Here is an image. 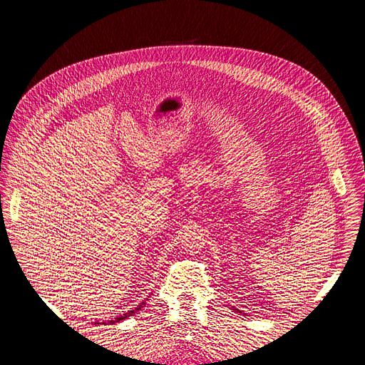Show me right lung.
Returning <instances> with one entry per match:
<instances>
[{"instance_id": "right-lung-1", "label": "right lung", "mask_w": 365, "mask_h": 365, "mask_svg": "<svg viewBox=\"0 0 365 365\" xmlns=\"http://www.w3.org/2000/svg\"><path fill=\"white\" fill-rule=\"evenodd\" d=\"M145 304H146V302H140V304H138V305H137V307H135V308H133V310H130V312H127V313H125V314H123V316H120V317H117V319H115V320H109V323H110V324H114V323H120V322H123V320H125V319H127V317H130V316H133V314H134V313H137V312H138V310H142V307H143V305H145ZM98 324H99V323H98Z\"/></svg>"}]
</instances>
